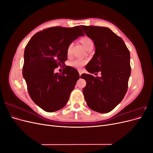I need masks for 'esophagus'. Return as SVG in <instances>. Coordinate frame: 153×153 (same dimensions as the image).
Wrapping results in <instances>:
<instances>
[{
    "instance_id": "obj_1",
    "label": "esophagus",
    "mask_w": 153,
    "mask_h": 153,
    "mask_svg": "<svg viewBox=\"0 0 153 153\" xmlns=\"http://www.w3.org/2000/svg\"><path fill=\"white\" fill-rule=\"evenodd\" d=\"M78 72H79V75H80V76H81V75H82V71H81V70H79V71H78Z\"/></svg>"
}]
</instances>
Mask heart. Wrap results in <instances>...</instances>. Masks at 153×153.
<instances>
[{"instance_id": "1", "label": "heart", "mask_w": 153, "mask_h": 153, "mask_svg": "<svg viewBox=\"0 0 153 153\" xmlns=\"http://www.w3.org/2000/svg\"><path fill=\"white\" fill-rule=\"evenodd\" d=\"M80 41L81 42V43L84 46V47L87 50L90 48L91 47H94L93 41H92V39L91 38H89V37H87V36L83 37V38H82L80 39ZM72 46H73L72 44L69 45L68 48L67 55H68V56H69V55H70V54H71ZM84 62L81 61V60H76V61L71 62L70 63H69V66H71L73 68L78 69V68H80L83 65H84Z\"/></svg>"}]
</instances>
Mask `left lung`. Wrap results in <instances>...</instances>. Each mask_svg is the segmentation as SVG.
I'll list each match as a JSON object with an SVG mask.
<instances>
[{
	"instance_id": "obj_1",
	"label": "left lung",
	"mask_w": 153,
	"mask_h": 153,
	"mask_svg": "<svg viewBox=\"0 0 153 153\" xmlns=\"http://www.w3.org/2000/svg\"><path fill=\"white\" fill-rule=\"evenodd\" d=\"M94 43L95 53L88 62L90 73L101 72V76L82 74L86 81L83 93L89 107L97 112L107 113L123 100L131 75L130 53L122 38L108 27L82 26Z\"/></svg>"
}]
</instances>
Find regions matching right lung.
<instances>
[{"label":"right lung","mask_w":153,"mask_h":153,"mask_svg":"<svg viewBox=\"0 0 153 153\" xmlns=\"http://www.w3.org/2000/svg\"><path fill=\"white\" fill-rule=\"evenodd\" d=\"M84 35L79 26L50 27L34 34L26 46L23 76L31 99L46 112L63 108L80 78L73 67L66 66L62 73L54 69L64 65L69 45Z\"/></svg>","instance_id":"right-lung-1"}]
</instances>
